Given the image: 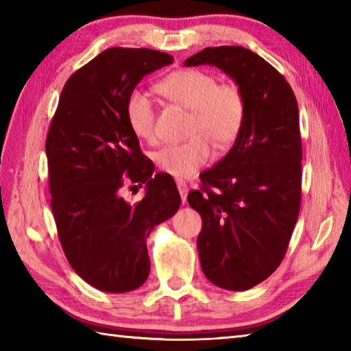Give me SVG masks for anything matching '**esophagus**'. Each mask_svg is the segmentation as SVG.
<instances>
[{"mask_svg":"<svg viewBox=\"0 0 351 351\" xmlns=\"http://www.w3.org/2000/svg\"><path fill=\"white\" fill-rule=\"evenodd\" d=\"M176 187L178 190H180V195H181V199H182V204L187 202V195H189V187L187 184H185V181H176Z\"/></svg>","mask_w":351,"mask_h":351,"instance_id":"obj_1","label":"esophagus"}]
</instances>
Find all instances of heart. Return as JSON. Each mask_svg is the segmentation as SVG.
Masks as SVG:
<instances>
[{"mask_svg":"<svg viewBox=\"0 0 351 351\" xmlns=\"http://www.w3.org/2000/svg\"><path fill=\"white\" fill-rule=\"evenodd\" d=\"M158 92L191 113L189 134L181 145H169L155 152L154 161L164 173L185 180L210 162L213 145L225 151L240 137L245 122V98L234 83L219 84L211 73L182 69L170 73L156 84ZM126 122L141 140H155L154 102L146 92L134 88L125 104Z\"/></svg>","mask_w":351,"mask_h":351,"instance_id":"1","label":"heart"}]
</instances>
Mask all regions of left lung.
<instances>
[{"mask_svg": "<svg viewBox=\"0 0 351 351\" xmlns=\"http://www.w3.org/2000/svg\"><path fill=\"white\" fill-rule=\"evenodd\" d=\"M185 66H215L241 88L245 122L225 158L200 175L189 204L202 217L200 267L223 289L244 291L282 263L300 211L299 106L287 80L243 47L205 48Z\"/></svg>", "mask_w": 351, "mask_h": 351, "instance_id": "8db88e82", "label": "left lung"}]
</instances>
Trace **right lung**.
I'll return each mask as SVG.
<instances>
[{"label":"right lung","mask_w":351,"mask_h":351,"mask_svg":"<svg viewBox=\"0 0 351 351\" xmlns=\"http://www.w3.org/2000/svg\"><path fill=\"white\" fill-rule=\"evenodd\" d=\"M173 63L147 48H110L66 81L47 137L51 208L71 267L88 285L128 293L146 282V238L181 205L170 176L156 173L126 122L125 104L143 77ZM145 184L131 206L125 182Z\"/></svg>","instance_id":"add662e5"}]
</instances>
